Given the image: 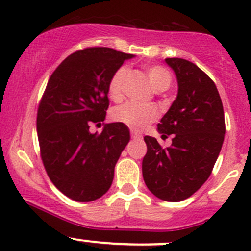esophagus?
<instances>
[{
    "label": "esophagus",
    "mask_w": 251,
    "mask_h": 251,
    "mask_svg": "<svg viewBox=\"0 0 251 251\" xmlns=\"http://www.w3.org/2000/svg\"><path fill=\"white\" fill-rule=\"evenodd\" d=\"M131 137H132L133 140H142V138H143V136H142L141 133L132 131V132H131Z\"/></svg>",
    "instance_id": "obj_1"
}]
</instances>
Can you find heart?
<instances>
[{
  "mask_svg": "<svg viewBox=\"0 0 251 251\" xmlns=\"http://www.w3.org/2000/svg\"><path fill=\"white\" fill-rule=\"evenodd\" d=\"M146 73L155 91L161 92L170 87L173 78L165 68L160 65H151L147 68ZM126 75H127L126 67H120L111 75L109 83H108V93L113 100H120L123 98ZM158 115V110L153 105L138 104L133 102H127L111 110V119L115 123L123 124L132 130H142L148 124L156 120Z\"/></svg>",
  "mask_w": 251,
  "mask_h": 251,
  "instance_id": "heart-1",
  "label": "heart"
}]
</instances>
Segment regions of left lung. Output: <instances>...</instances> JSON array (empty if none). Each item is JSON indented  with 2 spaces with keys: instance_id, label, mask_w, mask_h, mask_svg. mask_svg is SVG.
<instances>
[{
  "instance_id": "left-lung-1",
  "label": "left lung",
  "mask_w": 251,
  "mask_h": 251,
  "mask_svg": "<svg viewBox=\"0 0 251 251\" xmlns=\"http://www.w3.org/2000/svg\"><path fill=\"white\" fill-rule=\"evenodd\" d=\"M178 83V93L158 124L161 137L173 136L163 148L146 136L147 154L142 161L144 183L165 201L189 198L205 183L217 160L225 132V114L216 85L194 63L166 58Z\"/></svg>"
}]
</instances>
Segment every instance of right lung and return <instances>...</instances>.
I'll return each mask as SVG.
<instances>
[{
	"label": "right lung",
	"instance_id": "1",
	"mask_svg": "<svg viewBox=\"0 0 251 251\" xmlns=\"http://www.w3.org/2000/svg\"><path fill=\"white\" fill-rule=\"evenodd\" d=\"M133 54L90 47L65 58L50 75L37 109V137L46 173L64 196L81 203L100 198L110 188L114 168L130 141L119 123L104 121L111 75Z\"/></svg>",
	"mask_w": 251,
	"mask_h": 251
}]
</instances>
